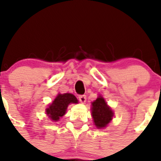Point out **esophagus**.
Masks as SVG:
<instances>
[{
  "mask_svg": "<svg viewBox=\"0 0 161 161\" xmlns=\"http://www.w3.org/2000/svg\"><path fill=\"white\" fill-rule=\"evenodd\" d=\"M78 99H79L81 103H85L87 98H86V95H79L78 96Z\"/></svg>",
  "mask_w": 161,
  "mask_h": 161,
  "instance_id": "obj_1",
  "label": "esophagus"
}]
</instances>
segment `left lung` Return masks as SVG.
I'll return each instance as SVG.
<instances>
[{
    "label": "left lung",
    "instance_id": "8db88e82",
    "mask_svg": "<svg viewBox=\"0 0 161 161\" xmlns=\"http://www.w3.org/2000/svg\"><path fill=\"white\" fill-rule=\"evenodd\" d=\"M92 116L94 125L98 129L106 127L114 116L112 109L107 105V103L102 97H99L92 103Z\"/></svg>",
    "mask_w": 161,
    "mask_h": 161
}]
</instances>
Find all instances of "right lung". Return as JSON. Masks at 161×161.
<instances>
[{
	"mask_svg": "<svg viewBox=\"0 0 161 161\" xmlns=\"http://www.w3.org/2000/svg\"><path fill=\"white\" fill-rule=\"evenodd\" d=\"M71 103H78V99L72 93L58 94L53 103L46 109L47 114L48 115L52 120L58 121L61 117H63L65 114L66 109L68 104Z\"/></svg>",
	"mask_w": 161,
	"mask_h": 161,
	"instance_id": "add662e5",
	"label": "right lung"
}]
</instances>
